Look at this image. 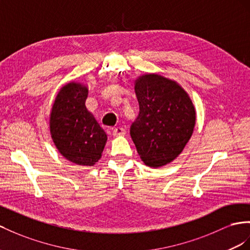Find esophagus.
Masks as SVG:
<instances>
[{"instance_id": "1", "label": "esophagus", "mask_w": 250, "mask_h": 250, "mask_svg": "<svg viewBox=\"0 0 250 250\" xmlns=\"http://www.w3.org/2000/svg\"><path fill=\"white\" fill-rule=\"evenodd\" d=\"M112 133L114 136H123L125 134V131L124 127L121 126H117V127H114V129H112Z\"/></svg>"}]
</instances>
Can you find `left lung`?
<instances>
[{
	"mask_svg": "<svg viewBox=\"0 0 250 250\" xmlns=\"http://www.w3.org/2000/svg\"><path fill=\"white\" fill-rule=\"evenodd\" d=\"M139 114L130 134L145 165L158 168L181 154L193 133L195 110L189 95L173 80L156 74L135 81Z\"/></svg>",
	"mask_w": 250,
	"mask_h": 250,
	"instance_id": "obj_1",
	"label": "left lung"
}]
</instances>
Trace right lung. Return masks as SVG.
<instances>
[{"mask_svg": "<svg viewBox=\"0 0 250 250\" xmlns=\"http://www.w3.org/2000/svg\"><path fill=\"white\" fill-rule=\"evenodd\" d=\"M87 87L69 82L61 87L50 112L49 129L56 148L74 164L91 167L97 163L106 134L87 111Z\"/></svg>", "mask_w": 250, "mask_h": 250, "instance_id": "1", "label": "right lung"}]
</instances>
